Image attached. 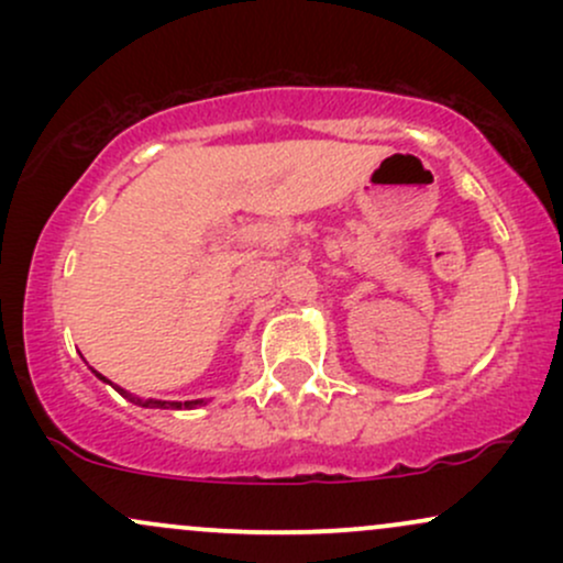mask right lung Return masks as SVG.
<instances>
[{"mask_svg": "<svg viewBox=\"0 0 563 563\" xmlns=\"http://www.w3.org/2000/svg\"><path fill=\"white\" fill-rule=\"evenodd\" d=\"M97 373V371H95ZM97 378H102L106 380V376H100V373H97ZM108 384H111V380H108ZM115 391L121 394V397H126L129 402H134V405H140V407H161V410H190V407H196V405H203V399H190V402H166V399H140V397H134V394H129L126 389H121V386H115Z\"/></svg>", "mask_w": 563, "mask_h": 563, "instance_id": "1", "label": "right lung"}]
</instances>
